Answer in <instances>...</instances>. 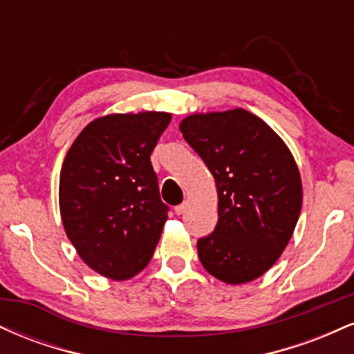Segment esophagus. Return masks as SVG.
<instances>
[{
    "label": "esophagus",
    "mask_w": 354,
    "mask_h": 354,
    "mask_svg": "<svg viewBox=\"0 0 354 354\" xmlns=\"http://www.w3.org/2000/svg\"><path fill=\"white\" fill-rule=\"evenodd\" d=\"M186 208H188V205L186 203H181V205H178L176 208H174V213L176 214H183L186 211Z\"/></svg>",
    "instance_id": "esophagus-1"
}]
</instances>
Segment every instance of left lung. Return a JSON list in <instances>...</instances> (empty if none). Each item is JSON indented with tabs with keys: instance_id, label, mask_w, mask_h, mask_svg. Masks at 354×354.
Here are the masks:
<instances>
[{
	"instance_id": "8db88e82",
	"label": "left lung",
	"mask_w": 354,
	"mask_h": 354,
	"mask_svg": "<svg viewBox=\"0 0 354 354\" xmlns=\"http://www.w3.org/2000/svg\"><path fill=\"white\" fill-rule=\"evenodd\" d=\"M180 129L216 181L218 223L198 239L201 265L228 284L253 281L278 261L301 213L293 154L261 118L241 108L191 115Z\"/></svg>"
}]
</instances>
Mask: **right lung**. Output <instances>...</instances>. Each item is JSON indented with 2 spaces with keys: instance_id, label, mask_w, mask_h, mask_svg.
Listing matches in <instances>:
<instances>
[{
  "instance_id": "obj_1",
  "label": "right lung",
  "mask_w": 354,
  "mask_h": 354,
  "mask_svg": "<svg viewBox=\"0 0 354 354\" xmlns=\"http://www.w3.org/2000/svg\"><path fill=\"white\" fill-rule=\"evenodd\" d=\"M169 113L108 115L91 121L66 153L59 211L80 258L123 281L148 265L168 219L151 156Z\"/></svg>"
}]
</instances>
